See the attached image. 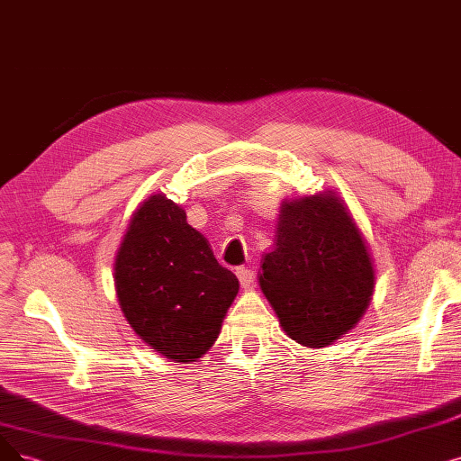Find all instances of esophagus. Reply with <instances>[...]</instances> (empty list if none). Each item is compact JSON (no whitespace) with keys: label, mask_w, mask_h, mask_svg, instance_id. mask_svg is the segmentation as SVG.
<instances>
[{"label":"esophagus","mask_w":461,"mask_h":461,"mask_svg":"<svg viewBox=\"0 0 461 461\" xmlns=\"http://www.w3.org/2000/svg\"><path fill=\"white\" fill-rule=\"evenodd\" d=\"M236 276H238V280H240L242 287H249L255 282V272L246 268V267H238Z\"/></svg>","instance_id":"34e87169"}]
</instances>
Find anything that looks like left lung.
<instances>
[{"label":"left lung","instance_id":"obj_1","mask_svg":"<svg viewBox=\"0 0 461 461\" xmlns=\"http://www.w3.org/2000/svg\"><path fill=\"white\" fill-rule=\"evenodd\" d=\"M259 285L289 339L323 348L369 306L375 268L361 230L333 191L282 202Z\"/></svg>","mask_w":461,"mask_h":461}]
</instances>
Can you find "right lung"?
<instances>
[{
  "label": "right lung",
  "instance_id": "add662e5",
  "mask_svg": "<svg viewBox=\"0 0 461 461\" xmlns=\"http://www.w3.org/2000/svg\"><path fill=\"white\" fill-rule=\"evenodd\" d=\"M119 306L134 333L176 363L206 354L232 304L236 276L167 194L134 212L115 259Z\"/></svg>",
  "mask_w": 461,
  "mask_h": 461
}]
</instances>
